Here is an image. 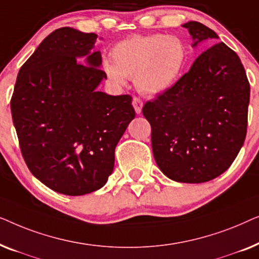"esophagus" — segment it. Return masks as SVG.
I'll return each instance as SVG.
<instances>
[{
    "mask_svg": "<svg viewBox=\"0 0 259 259\" xmlns=\"http://www.w3.org/2000/svg\"><path fill=\"white\" fill-rule=\"evenodd\" d=\"M132 104H133L134 109H136L137 114H140V113H141V108H143V101H141L139 98L134 97Z\"/></svg>",
    "mask_w": 259,
    "mask_h": 259,
    "instance_id": "1",
    "label": "esophagus"
}]
</instances>
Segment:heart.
Listing matches in <instances>:
<instances>
[{
    "mask_svg": "<svg viewBox=\"0 0 259 259\" xmlns=\"http://www.w3.org/2000/svg\"><path fill=\"white\" fill-rule=\"evenodd\" d=\"M111 60L102 68L112 83L123 86L127 77H134L140 93L157 95L178 80L186 61V48L175 35H134L114 46Z\"/></svg>",
    "mask_w": 259,
    "mask_h": 259,
    "instance_id": "b5f03b06",
    "label": "heart"
}]
</instances>
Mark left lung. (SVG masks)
<instances>
[{
    "instance_id": "obj_1",
    "label": "left lung",
    "mask_w": 259,
    "mask_h": 259,
    "mask_svg": "<svg viewBox=\"0 0 259 259\" xmlns=\"http://www.w3.org/2000/svg\"><path fill=\"white\" fill-rule=\"evenodd\" d=\"M193 46L218 35L197 21L184 24ZM250 83L240 59L224 42L212 45L177 82L147 101L155 162L180 183H205L224 173L246 137Z\"/></svg>"
}]
</instances>
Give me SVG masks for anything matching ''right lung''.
<instances>
[{
  "label": "right lung",
  "mask_w": 259,
  "mask_h": 259,
  "mask_svg": "<svg viewBox=\"0 0 259 259\" xmlns=\"http://www.w3.org/2000/svg\"><path fill=\"white\" fill-rule=\"evenodd\" d=\"M97 37L69 27L49 34L21 67L10 100L28 168L67 196L105 185L116 145L136 116L131 95L95 91L107 77L100 52L91 53Z\"/></svg>",
  "instance_id": "right-lung-1"
}]
</instances>
